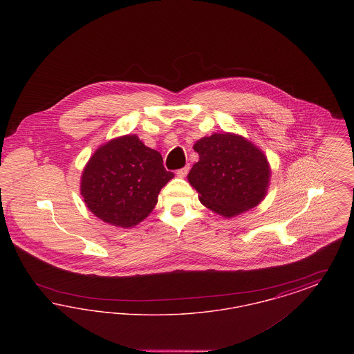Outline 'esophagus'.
Here are the masks:
<instances>
[{
  "instance_id": "34e87169",
  "label": "esophagus",
  "mask_w": 354,
  "mask_h": 354,
  "mask_svg": "<svg viewBox=\"0 0 354 354\" xmlns=\"http://www.w3.org/2000/svg\"><path fill=\"white\" fill-rule=\"evenodd\" d=\"M188 171H189V166H185L183 169H178V171H176V175H178L179 178H185V175L188 174Z\"/></svg>"
}]
</instances>
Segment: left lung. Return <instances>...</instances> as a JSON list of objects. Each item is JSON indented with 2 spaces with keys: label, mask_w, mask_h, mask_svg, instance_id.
Segmentation results:
<instances>
[{
  "label": "left lung",
  "mask_w": 354,
  "mask_h": 354,
  "mask_svg": "<svg viewBox=\"0 0 354 354\" xmlns=\"http://www.w3.org/2000/svg\"><path fill=\"white\" fill-rule=\"evenodd\" d=\"M194 150L199 162L189 171L188 182L199 192V201L215 214L234 218L266 198L270 163L264 152L244 136H204Z\"/></svg>",
  "instance_id": "1"
}]
</instances>
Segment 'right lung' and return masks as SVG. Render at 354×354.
<instances>
[{"mask_svg":"<svg viewBox=\"0 0 354 354\" xmlns=\"http://www.w3.org/2000/svg\"><path fill=\"white\" fill-rule=\"evenodd\" d=\"M172 178L159 152L136 135H123L102 145L88 159L81 195L97 218L130 228L151 214L160 189Z\"/></svg>","mask_w":354,"mask_h":354,"instance_id":"obj_1","label":"right lung"}]
</instances>
